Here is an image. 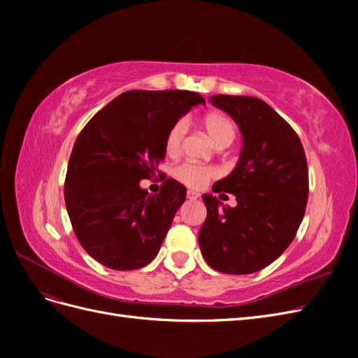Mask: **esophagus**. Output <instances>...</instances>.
I'll return each instance as SVG.
<instances>
[{"mask_svg": "<svg viewBox=\"0 0 358 358\" xmlns=\"http://www.w3.org/2000/svg\"><path fill=\"white\" fill-rule=\"evenodd\" d=\"M187 197H188L189 200H197V199L200 197V194H199L197 191H192V189H189V191L187 192Z\"/></svg>", "mask_w": 358, "mask_h": 358, "instance_id": "esophagus-1", "label": "esophagus"}]
</instances>
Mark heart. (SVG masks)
<instances>
[{"instance_id": "heart-1", "label": "heart", "mask_w": 358, "mask_h": 358, "mask_svg": "<svg viewBox=\"0 0 358 358\" xmlns=\"http://www.w3.org/2000/svg\"><path fill=\"white\" fill-rule=\"evenodd\" d=\"M203 127L212 142L218 146L222 142H231L234 138V127L229 117L220 113H210L203 117ZM188 124L185 119H180L173 124L166 137V152L170 157H175L180 152L183 137L187 134ZM175 176L192 188H200L210 178L216 176V170L194 162H183L175 169Z\"/></svg>"}]
</instances>
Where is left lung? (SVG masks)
<instances>
[{
	"label": "left lung",
	"mask_w": 358,
	"mask_h": 358,
	"mask_svg": "<svg viewBox=\"0 0 358 358\" xmlns=\"http://www.w3.org/2000/svg\"><path fill=\"white\" fill-rule=\"evenodd\" d=\"M210 103L239 125L242 150L234 170L212 187L233 194L236 208L203 194L208 216L199 233L200 251L218 272L255 273L285 251L305 216V150L294 129L263 100L213 95Z\"/></svg>",
	"instance_id": "obj_1"
}]
</instances>
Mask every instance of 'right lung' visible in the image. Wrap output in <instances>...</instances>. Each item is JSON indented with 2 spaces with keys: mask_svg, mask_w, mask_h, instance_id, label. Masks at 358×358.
I'll return each instance as SVG.
<instances>
[{
  "mask_svg": "<svg viewBox=\"0 0 358 358\" xmlns=\"http://www.w3.org/2000/svg\"><path fill=\"white\" fill-rule=\"evenodd\" d=\"M204 103L191 91H127L80 131L64 197L80 245L103 266L134 270L157 257L187 188L167 179L152 196L140 180L158 173L171 125Z\"/></svg>",
  "mask_w": 358,
  "mask_h": 358,
  "instance_id": "add662e5",
  "label": "right lung"
}]
</instances>
